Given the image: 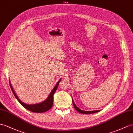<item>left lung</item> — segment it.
Segmentation results:
<instances>
[{
	"label": "left lung",
	"mask_w": 133,
	"mask_h": 133,
	"mask_svg": "<svg viewBox=\"0 0 133 133\" xmlns=\"http://www.w3.org/2000/svg\"><path fill=\"white\" fill-rule=\"evenodd\" d=\"M72 102H73V104L74 108L76 110L77 112H78L81 113H82V114H91V113H95L96 112H98L100 111V110H96V111H83V110L79 109L78 107L75 104V103L74 102V100L72 98Z\"/></svg>",
	"instance_id": "left-lung-1"
}]
</instances>
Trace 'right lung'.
I'll return each mask as SVG.
<instances>
[{
  "instance_id": "add662e5",
  "label": "right lung",
  "mask_w": 133,
  "mask_h": 133,
  "mask_svg": "<svg viewBox=\"0 0 133 133\" xmlns=\"http://www.w3.org/2000/svg\"><path fill=\"white\" fill-rule=\"evenodd\" d=\"M61 80V78H60L59 81L57 82L56 85L55 86V87L52 89V91L50 93V94L47 97V98L44 101L42 102L41 103H37V104H26V103H24V102H22L21 100L18 98L17 95H16V92H15L14 90V89H13V87L11 85L10 81H9V85H10L12 91L13 93H14V94L15 96L16 97V98L17 99L18 102L20 103L24 108L29 110V111L33 112L43 113V112H45L48 111V110L52 108V107L53 102H54V93L55 92V91H56L58 86H59V84Z\"/></svg>"
}]
</instances>
